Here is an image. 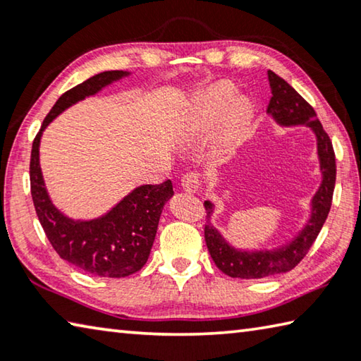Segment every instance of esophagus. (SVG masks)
Masks as SVG:
<instances>
[{
    "mask_svg": "<svg viewBox=\"0 0 361 361\" xmlns=\"http://www.w3.org/2000/svg\"><path fill=\"white\" fill-rule=\"evenodd\" d=\"M181 186L186 192H197L200 189V180L197 173H186L181 178Z\"/></svg>",
    "mask_w": 361,
    "mask_h": 361,
    "instance_id": "esophagus-1",
    "label": "esophagus"
}]
</instances>
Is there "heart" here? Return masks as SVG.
Here are the masks:
<instances>
[{"label":"heart","mask_w":361,"mask_h":361,"mask_svg":"<svg viewBox=\"0 0 361 361\" xmlns=\"http://www.w3.org/2000/svg\"><path fill=\"white\" fill-rule=\"evenodd\" d=\"M234 84L219 81L194 97L191 116L183 126V135L194 137L219 124V138L224 145L240 140L253 118V108L245 97L237 95Z\"/></svg>","instance_id":"obj_1"}]
</instances>
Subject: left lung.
Masks as SVG:
<instances>
[{
	"mask_svg": "<svg viewBox=\"0 0 361 361\" xmlns=\"http://www.w3.org/2000/svg\"><path fill=\"white\" fill-rule=\"evenodd\" d=\"M269 85H271V102L267 106V114L277 122L279 126L293 127V126H307L315 133L317 138V154L320 161L322 183L319 191L312 197V212H310L309 221L304 228L298 232V235L286 245L276 250H237L226 242L215 226L210 221L205 224V243L215 261L219 271L226 276L234 279H264L277 274L291 271L299 264L309 248L322 231L323 224L331 209L333 191L336 183V159L331 140L328 133L323 130L320 121L317 119L314 108L299 95L291 85L277 76L276 73L267 71ZM207 216H212L213 204L210 200L204 202Z\"/></svg>",
	"mask_w": 361,
	"mask_h": 361,
	"instance_id": "obj_1",
	"label": "left lung"
}]
</instances>
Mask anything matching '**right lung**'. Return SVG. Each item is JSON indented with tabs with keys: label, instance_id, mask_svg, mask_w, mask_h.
Returning <instances> with one entry per match:
<instances>
[{
	"label": "right lung",
	"instance_id": "1",
	"mask_svg": "<svg viewBox=\"0 0 361 361\" xmlns=\"http://www.w3.org/2000/svg\"><path fill=\"white\" fill-rule=\"evenodd\" d=\"M129 75L130 73L119 70L103 71L66 90L42 121L30 159V185L35 210L49 242L60 258L99 277H127L146 264L162 209L173 195L172 181L135 188L100 218L89 221L71 219L49 197L39 166V142L46 127L66 108Z\"/></svg>",
	"mask_w": 361,
	"mask_h": 361
}]
</instances>
